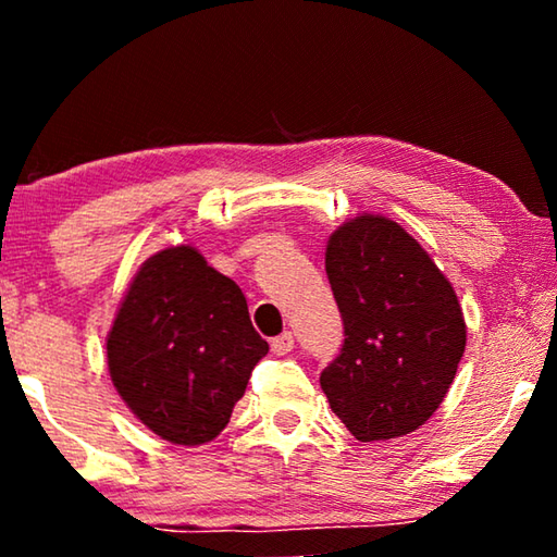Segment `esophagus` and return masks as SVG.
Segmentation results:
<instances>
[{
    "mask_svg": "<svg viewBox=\"0 0 557 557\" xmlns=\"http://www.w3.org/2000/svg\"><path fill=\"white\" fill-rule=\"evenodd\" d=\"M272 351H275L277 356H285V354H289L292 348H295V336H292L289 332H285V334H280V336H275L272 338Z\"/></svg>",
    "mask_w": 557,
    "mask_h": 557,
    "instance_id": "34e87169",
    "label": "esophagus"
}]
</instances>
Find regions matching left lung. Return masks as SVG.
<instances>
[{
	"instance_id": "1",
	"label": "left lung",
	"mask_w": 557,
	"mask_h": 557,
	"mask_svg": "<svg viewBox=\"0 0 557 557\" xmlns=\"http://www.w3.org/2000/svg\"><path fill=\"white\" fill-rule=\"evenodd\" d=\"M326 277L346 338L319 383L338 420L361 442L425 425L467 346L449 280L403 225L371 213L332 233Z\"/></svg>"
}]
</instances>
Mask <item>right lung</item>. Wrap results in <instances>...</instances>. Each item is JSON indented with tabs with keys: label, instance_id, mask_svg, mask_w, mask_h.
Returning <instances> with one entry per match:
<instances>
[{
	"label": "right lung",
	"instance_id": "add662e5",
	"mask_svg": "<svg viewBox=\"0 0 557 557\" xmlns=\"http://www.w3.org/2000/svg\"><path fill=\"white\" fill-rule=\"evenodd\" d=\"M268 348L240 287L191 245H176L132 280L108 334V369L154 435L194 447L228 425Z\"/></svg>",
	"mask_w": 557,
	"mask_h": 557
}]
</instances>
